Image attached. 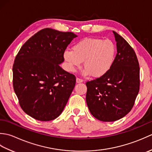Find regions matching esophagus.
Masks as SVG:
<instances>
[{"label": "esophagus", "instance_id": "34e87169", "mask_svg": "<svg viewBox=\"0 0 152 152\" xmlns=\"http://www.w3.org/2000/svg\"><path fill=\"white\" fill-rule=\"evenodd\" d=\"M83 82V80L80 79L79 78H76V83H82Z\"/></svg>", "mask_w": 152, "mask_h": 152}]
</instances>
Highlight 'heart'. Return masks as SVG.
<instances>
[{"mask_svg":"<svg viewBox=\"0 0 152 152\" xmlns=\"http://www.w3.org/2000/svg\"><path fill=\"white\" fill-rule=\"evenodd\" d=\"M116 52L115 44L111 40L86 38L74 44L72 50L64 51L63 58L69 72H74L83 62L85 76L101 78L111 70Z\"/></svg>","mask_w":152,"mask_h":152,"instance_id":"obj_1","label":"heart"}]
</instances>
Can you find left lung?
<instances>
[{
    "instance_id": "8db88e82",
    "label": "left lung",
    "mask_w": 152,
    "mask_h": 152,
    "mask_svg": "<svg viewBox=\"0 0 152 152\" xmlns=\"http://www.w3.org/2000/svg\"><path fill=\"white\" fill-rule=\"evenodd\" d=\"M117 46L114 65L104 76L86 82V102L91 114L102 121L124 118L133 107L140 88V67L134 50L113 31Z\"/></svg>"
}]
</instances>
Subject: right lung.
<instances>
[{
	"label": "right lung",
	"instance_id": "obj_1",
	"mask_svg": "<svg viewBox=\"0 0 152 152\" xmlns=\"http://www.w3.org/2000/svg\"><path fill=\"white\" fill-rule=\"evenodd\" d=\"M77 37L71 32L44 28L23 45L15 57L14 89L22 110L31 117L51 121L63 111L76 77L59 64L68 45Z\"/></svg>",
	"mask_w": 152,
	"mask_h": 152
}]
</instances>
